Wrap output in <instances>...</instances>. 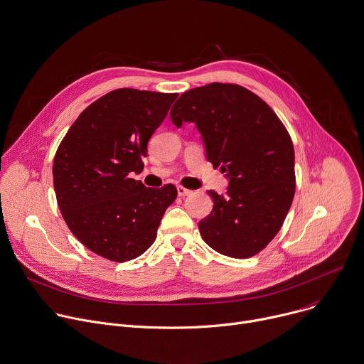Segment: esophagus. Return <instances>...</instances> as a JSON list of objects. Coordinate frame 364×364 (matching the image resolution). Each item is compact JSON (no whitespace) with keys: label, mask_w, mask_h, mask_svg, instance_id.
Returning <instances> with one entry per match:
<instances>
[{"label":"esophagus","mask_w":364,"mask_h":364,"mask_svg":"<svg viewBox=\"0 0 364 364\" xmlns=\"http://www.w3.org/2000/svg\"><path fill=\"white\" fill-rule=\"evenodd\" d=\"M177 193H178L180 197H186V196H190V194H191V190H188V188H186V187H183V186H178V187H177Z\"/></svg>","instance_id":"obj_1"}]
</instances>
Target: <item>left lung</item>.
Wrapping results in <instances>:
<instances>
[{
  "instance_id": "8db88e82",
  "label": "left lung",
  "mask_w": 364,
  "mask_h": 364,
  "mask_svg": "<svg viewBox=\"0 0 364 364\" xmlns=\"http://www.w3.org/2000/svg\"><path fill=\"white\" fill-rule=\"evenodd\" d=\"M170 117L177 127L197 126L207 160L228 178L224 196L208 190L214 205L198 223L203 240L232 259L260 253L282 228L296 190L294 149L280 118L250 90L223 82L186 91Z\"/></svg>"
}]
</instances>
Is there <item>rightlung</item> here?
I'll return each instance as SVG.
<instances>
[{
  "label": "right lung",
  "instance_id": "right-lung-1",
  "mask_svg": "<svg viewBox=\"0 0 364 364\" xmlns=\"http://www.w3.org/2000/svg\"><path fill=\"white\" fill-rule=\"evenodd\" d=\"M177 92L118 88L90 104L67 132L54 157L60 211L71 232L92 253L123 263L141 256L177 188L146 187L147 143Z\"/></svg>",
  "mask_w": 364,
  "mask_h": 364
}]
</instances>
